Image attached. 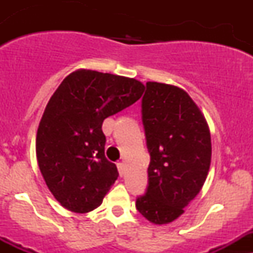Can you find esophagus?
<instances>
[{
  "instance_id": "esophagus-1",
  "label": "esophagus",
  "mask_w": 253,
  "mask_h": 253,
  "mask_svg": "<svg viewBox=\"0 0 253 253\" xmlns=\"http://www.w3.org/2000/svg\"><path fill=\"white\" fill-rule=\"evenodd\" d=\"M116 165H117V169H119V174H120V176H122V175H124V172H125V165H124V163L119 162Z\"/></svg>"
}]
</instances>
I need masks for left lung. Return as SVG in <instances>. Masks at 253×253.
Wrapping results in <instances>:
<instances>
[{
	"label": "left lung",
	"instance_id": "8db88e82",
	"mask_svg": "<svg viewBox=\"0 0 253 253\" xmlns=\"http://www.w3.org/2000/svg\"><path fill=\"white\" fill-rule=\"evenodd\" d=\"M142 124L150 155L148 185L136 208L154 224L171 223L200 193L211 167L208 125L182 89L148 82Z\"/></svg>",
	"mask_w": 253,
	"mask_h": 253
}]
</instances>
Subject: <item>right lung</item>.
<instances>
[{"mask_svg":"<svg viewBox=\"0 0 253 253\" xmlns=\"http://www.w3.org/2000/svg\"><path fill=\"white\" fill-rule=\"evenodd\" d=\"M143 90L133 78L79 70L51 96L38 128L37 158L48 190L68 211L88 213L103 203L119 171L105 157L101 126Z\"/></svg>","mask_w":253,"mask_h":253,"instance_id":"1","label":"right lung"}]
</instances>
